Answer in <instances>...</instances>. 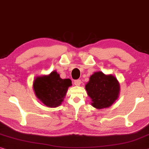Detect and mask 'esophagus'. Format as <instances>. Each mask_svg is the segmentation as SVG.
Returning a JSON list of instances; mask_svg holds the SVG:
<instances>
[{
  "instance_id": "1",
  "label": "esophagus",
  "mask_w": 149,
  "mask_h": 149,
  "mask_svg": "<svg viewBox=\"0 0 149 149\" xmlns=\"http://www.w3.org/2000/svg\"><path fill=\"white\" fill-rule=\"evenodd\" d=\"M74 84L75 85V86H80V84H81V80H80V79L75 80V81H74Z\"/></svg>"
}]
</instances>
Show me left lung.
<instances>
[{"label": "left lung", "instance_id": "8db88e82", "mask_svg": "<svg viewBox=\"0 0 149 149\" xmlns=\"http://www.w3.org/2000/svg\"><path fill=\"white\" fill-rule=\"evenodd\" d=\"M86 89L91 99V105L101 109L109 107L117 100L120 86L116 77L112 75L97 72L91 75Z\"/></svg>", "mask_w": 149, "mask_h": 149}]
</instances>
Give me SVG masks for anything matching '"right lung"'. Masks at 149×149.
Returning a JSON list of instances; mask_svg holds the SVG:
<instances>
[{"mask_svg": "<svg viewBox=\"0 0 149 149\" xmlns=\"http://www.w3.org/2000/svg\"><path fill=\"white\" fill-rule=\"evenodd\" d=\"M70 79H62L56 71L48 75L38 76L33 83L35 94L40 101L49 107L62 104L68 87L72 86Z\"/></svg>", "mask_w": 149, "mask_h": 149, "instance_id": "obj_1", "label": "right lung"}]
</instances>
